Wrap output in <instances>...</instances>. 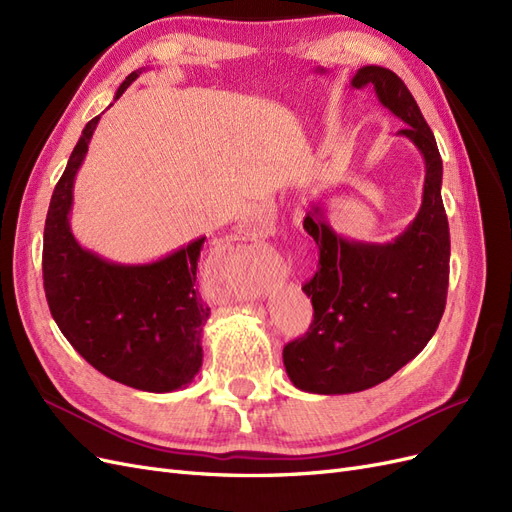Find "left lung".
Instances as JSON below:
<instances>
[{
	"label": "left lung",
	"instance_id": "obj_1",
	"mask_svg": "<svg viewBox=\"0 0 512 512\" xmlns=\"http://www.w3.org/2000/svg\"><path fill=\"white\" fill-rule=\"evenodd\" d=\"M351 85L372 87L378 102L406 123L398 134L421 151L425 183L415 221L387 244L346 240L321 206L306 212L304 229L319 246V266L302 291L315 312L308 332L285 344L283 361L295 387L323 395L370 389L415 359L438 329L449 289V221L432 129L391 70L364 65Z\"/></svg>",
	"mask_w": 512,
	"mask_h": 512
}]
</instances>
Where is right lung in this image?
I'll return each instance as SVG.
<instances>
[{
	"instance_id": "right-lung-1",
	"label": "right lung",
	"mask_w": 512,
	"mask_h": 512,
	"mask_svg": "<svg viewBox=\"0 0 512 512\" xmlns=\"http://www.w3.org/2000/svg\"><path fill=\"white\" fill-rule=\"evenodd\" d=\"M140 74L131 72L114 100ZM100 117L82 129L48 206L42 249L46 302L61 334L95 370L140 391H176L202 368V329L210 308L193 285L206 238L142 266L112 263L82 249L68 214L74 178Z\"/></svg>"
}]
</instances>
